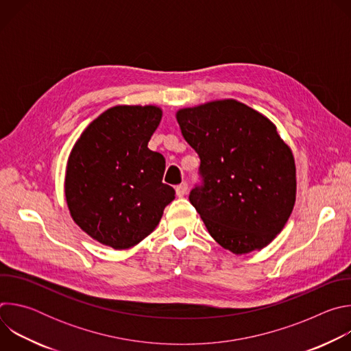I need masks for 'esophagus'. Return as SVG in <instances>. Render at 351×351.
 I'll list each match as a JSON object with an SVG mask.
<instances>
[{"label":"esophagus","mask_w":351,"mask_h":351,"mask_svg":"<svg viewBox=\"0 0 351 351\" xmlns=\"http://www.w3.org/2000/svg\"><path fill=\"white\" fill-rule=\"evenodd\" d=\"M187 187H189V186H187L186 182H183V183H180L179 186H176V189H175V190H176V195H178V197H183V195L187 193Z\"/></svg>","instance_id":"esophagus-1"}]
</instances>
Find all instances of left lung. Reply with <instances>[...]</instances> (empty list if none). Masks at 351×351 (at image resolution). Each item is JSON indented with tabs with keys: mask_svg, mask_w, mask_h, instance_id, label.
Listing matches in <instances>:
<instances>
[{
	"mask_svg": "<svg viewBox=\"0 0 351 351\" xmlns=\"http://www.w3.org/2000/svg\"><path fill=\"white\" fill-rule=\"evenodd\" d=\"M184 140L199 157L190 203L214 240L233 254L268 245L295 202L290 147L263 114L236 99L176 112Z\"/></svg>",
	"mask_w": 351,
	"mask_h": 351,
	"instance_id": "8db88e82",
	"label": "left lung"
}]
</instances>
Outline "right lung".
<instances>
[{
  "mask_svg": "<svg viewBox=\"0 0 351 351\" xmlns=\"http://www.w3.org/2000/svg\"><path fill=\"white\" fill-rule=\"evenodd\" d=\"M162 118L156 106H117L94 119L66 165L71 217L115 250L136 245L161 221L175 190L162 183L165 158L147 147Z\"/></svg>",
  "mask_w": 351,
  "mask_h": 351,
  "instance_id": "add662e5",
  "label": "right lung"
}]
</instances>
